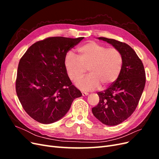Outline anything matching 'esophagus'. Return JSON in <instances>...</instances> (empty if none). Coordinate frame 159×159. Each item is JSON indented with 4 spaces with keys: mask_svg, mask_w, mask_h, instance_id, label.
Instances as JSON below:
<instances>
[{
    "mask_svg": "<svg viewBox=\"0 0 159 159\" xmlns=\"http://www.w3.org/2000/svg\"><path fill=\"white\" fill-rule=\"evenodd\" d=\"M81 93H82L83 96H87V95H89V93L88 92H85V91H82V92H81Z\"/></svg>",
    "mask_w": 159,
    "mask_h": 159,
    "instance_id": "esophagus-1",
    "label": "esophagus"
}]
</instances>
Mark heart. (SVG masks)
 Segmentation results:
<instances>
[{
  "instance_id": "obj_1",
  "label": "heart",
  "mask_w": 159,
  "mask_h": 159,
  "mask_svg": "<svg viewBox=\"0 0 159 159\" xmlns=\"http://www.w3.org/2000/svg\"><path fill=\"white\" fill-rule=\"evenodd\" d=\"M77 52V56L69 52L64 58L65 69L71 81L81 78L87 69L89 71V75L75 83L77 87L87 91L100 85L106 88L117 80L123 66L119 50L91 41L80 46Z\"/></svg>"
}]
</instances>
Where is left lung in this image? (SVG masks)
<instances>
[{"label":"left lung","instance_id":"obj_1","mask_svg":"<svg viewBox=\"0 0 159 159\" xmlns=\"http://www.w3.org/2000/svg\"><path fill=\"white\" fill-rule=\"evenodd\" d=\"M121 52L123 66L117 80L98 95L99 102L92 108L94 116L109 126L117 125L134 111L145 88V71L142 61L131 46L114 39L99 37Z\"/></svg>","mask_w":159,"mask_h":159}]
</instances>
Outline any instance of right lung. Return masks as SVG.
<instances>
[{"label":"right lung","mask_w":159,"mask_h":159,"mask_svg":"<svg viewBox=\"0 0 159 159\" xmlns=\"http://www.w3.org/2000/svg\"><path fill=\"white\" fill-rule=\"evenodd\" d=\"M84 37H50L27 50L19 61L16 91L25 111L43 124L58 121L68 113L81 91L72 85L65 56Z\"/></svg>","instance_id":"1"}]
</instances>
